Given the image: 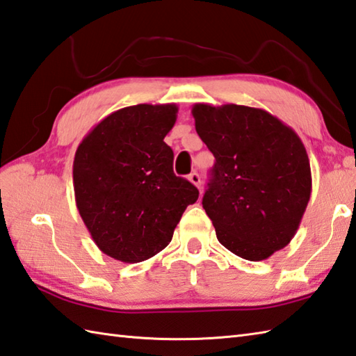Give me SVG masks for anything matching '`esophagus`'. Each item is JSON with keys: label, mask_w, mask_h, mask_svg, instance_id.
<instances>
[{"label": "esophagus", "mask_w": 356, "mask_h": 356, "mask_svg": "<svg viewBox=\"0 0 356 356\" xmlns=\"http://www.w3.org/2000/svg\"><path fill=\"white\" fill-rule=\"evenodd\" d=\"M188 181H191L193 186H197L198 188L201 187V177L198 175L197 172H193V173H191V175H188Z\"/></svg>", "instance_id": "esophagus-1"}]
</instances>
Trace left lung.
<instances>
[{"label": "left lung", "instance_id": "obj_1", "mask_svg": "<svg viewBox=\"0 0 356 356\" xmlns=\"http://www.w3.org/2000/svg\"><path fill=\"white\" fill-rule=\"evenodd\" d=\"M195 129L215 156L202 197L218 241L249 261H263L292 241L306 212L312 173L292 127L263 108L198 103Z\"/></svg>", "mask_w": 356, "mask_h": 356}]
</instances>
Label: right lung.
<instances>
[{
	"mask_svg": "<svg viewBox=\"0 0 356 356\" xmlns=\"http://www.w3.org/2000/svg\"><path fill=\"white\" fill-rule=\"evenodd\" d=\"M177 104H136L101 120L74 159L78 212L98 249L122 263H141L172 241L198 188L173 173L164 143Z\"/></svg>",
	"mask_w": 356,
	"mask_h": 356,
	"instance_id": "right-lung-1",
	"label": "right lung"
}]
</instances>
